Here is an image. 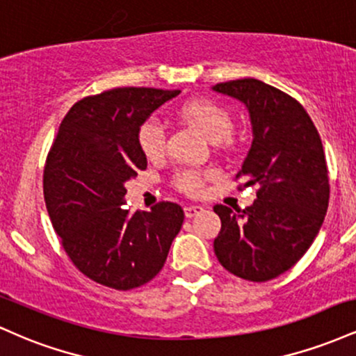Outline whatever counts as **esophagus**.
Returning a JSON list of instances; mask_svg holds the SVG:
<instances>
[{"label": "esophagus", "mask_w": 356, "mask_h": 356, "mask_svg": "<svg viewBox=\"0 0 356 356\" xmlns=\"http://www.w3.org/2000/svg\"><path fill=\"white\" fill-rule=\"evenodd\" d=\"M204 207L202 206H186L184 207V214H186V218H194V216H197L199 212H202Z\"/></svg>", "instance_id": "34e87169"}]
</instances>
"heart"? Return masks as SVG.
Listing matches in <instances>:
<instances>
[{
    "label": "heart",
    "instance_id": "1",
    "mask_svg": "<svg viewBox=\"0 0 356 356\" xmlns=\"http://www.w3.org/2000/svg\"><path fill=\"white\" fill-rule=\"evenodd\" d=\"M179 115L187 124L197 127L211 142L224 140L231 136L232 129H234V120H232L229 110L206 97H195V99L184 102L179 107ZM137 144L147 159H159L165 149L164 129L159 122L145 120L138 127ZM209 172L182 169L174 175V186L186 194H201L204 189V177Z\"/></svg>",
    "mask_w": 356,
    "mask_h": 356
}]
</instances>
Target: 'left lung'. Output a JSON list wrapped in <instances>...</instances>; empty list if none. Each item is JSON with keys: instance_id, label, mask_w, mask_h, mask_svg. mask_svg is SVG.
<instances>
[{"instance_id": "obj_1", "label": "left lung", "mask_w": 356, "mask_h": 356, "mask_svg": "<svg viewBox=\"0 0 356 356\" xmlns=\"http://www.w3.org/2000/svg\"><path fill=\"white\" fill-rule=\"evenodd\" d=\"M212 90L249 110L252 144L236 179H246L244 187L257 186V199L246 209L214 206L220 218L214 252L234 276L275 280L308 251L328 209L320 134L300 102L264 81L231 80Z\"/></svg>"}]
</instances>
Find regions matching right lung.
I'll return each mask as SVG.
<instances>
[{
  "label": "right lung",
  "instance_id": "1",
  "mask_svg": "<svg viewBox=\"0 0 356 356\" xmlns=\"http://www.w3.org/2000/svg\"><path fill=\"white\" fill-rule=\"evenodd\" d=\"M181 90L113 88L76 102L48 152L43 194L61 246L95 283L127 291L149 283L164 266L184 211L159 202L129 212L124 184L147 169L138 127Z\"/></svg>",
  "mask_w": 356,
  "mask_h": 356
}]
</instances>
